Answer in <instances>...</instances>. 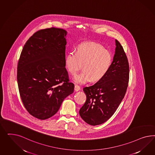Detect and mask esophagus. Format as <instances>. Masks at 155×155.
Masks as SVG:
<instances>
[{
  "label": "esophagus",
  "instance_id": "obj_1",
  "mask_svg": "<svg viewBox=\"0 0 155 155\" xmlns=\"http://www.w3.org/2000/svg\"><path fill=\"white\" fill-rule=\"evenodd\" d=\"M74 90H75V91H78L80 90V87L77 85V84H75V86H74Z\"/></svg>",
  "mask_w": 155,
  "mask_h": 155
}]
</instances>
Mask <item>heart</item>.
Masks as SVG:
<instances>
[{
    "instance_id": "heart-1",
    "label": "heart",
    "mask_w": 155,
    "mask_h": 155,
    "mask_svg": "<svg viewBox=\"0 0 155 155\" xmlns=\"http://www.w3.org/2000/svg\"><path fill=\"white\" fill-rule=\"evenodd\" d=\"M113 61L111 53L95 42H84L77 47L76 52H69L66 57L65 65L72 74L81 68L84 71L74 77V82L84 84L90 80L98 81L106 75Z\"/></svg>"
}]
</instances>
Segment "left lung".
I'll use <instances>...</instances> for the list:
<instances>
[{
  "label": "left lung",
  "mask_w": 155,
  "mask_h": 155,
  "mask_svg": "<svg viewBox=\"0 0 155 155\" xmlns=\"http://www.w3.org/2000/svg\"><path fill=\"white\" fill-rule=\"evenodd\" d=\"M115 53L111 68L102 79L83 90L86 101L80 110L84 122L97 126L106 122L116 111L127 91L130 68L120 43L115 40Z\"/></svg>",
  "instance_id": "8db88e82"
}]
</instances>
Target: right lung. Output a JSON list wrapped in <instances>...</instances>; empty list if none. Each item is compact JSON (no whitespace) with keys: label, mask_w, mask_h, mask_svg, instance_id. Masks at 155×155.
<instances>
[{"label":"right lung","mask_w":155,"mask_h":155,"mask_svg":"<svg viewBox=\"0 0 155 155\" xmlns=\"http://www.w3.org/2000/svg\"><path fill=\"white\" fill-rule=\"evenodd\" d=\"M65 30L40 29L24 45L17 68L20 98L28 113L45 120L74 91L65 68Z\"/></svg>","instance_id":"add662e5"}]
</instances>
